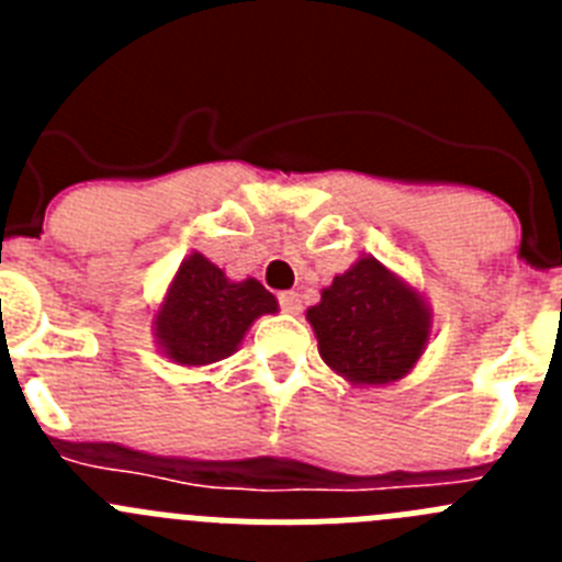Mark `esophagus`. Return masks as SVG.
Returning <instances> with one entry per match:
<instances>
[{
	"label": "esophagus",
	"instance_id": "obj_1",
	"mask_svg": "<svg viewBox=\"0 0 562 562\" xmlns=\"http://www.w3.org/2000/svg\"><path fill=\"white\" fill-rule=\"evenodd\" d=\"M278 304H281L284 312H290V315H297V312H301V295H297V292H281V295H278Z\"/></svg>",
	"mask_w": 562,
	"mask_h": 562
}]
</instances>
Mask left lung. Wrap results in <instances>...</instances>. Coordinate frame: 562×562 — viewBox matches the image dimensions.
<instances>
[{
    "label": "left lung",
    "instance_id": "left-lung-1",
    "mask_svg": "<svg viewBox=\"0 0 562 562\" xmlns=\"http://www.w3.org/2000/svg\"><path fill=\"white\" fill-rule=\"evenodd\" d=\"M306 321L326 366L355 389L405 380L434 340L425 292L369 252L321 290Z\"/></svg>",
    "mask_w": 562,
    "mask_h": 562
}]
</instances>
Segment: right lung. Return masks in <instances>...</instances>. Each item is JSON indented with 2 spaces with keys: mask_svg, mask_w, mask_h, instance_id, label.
Instances as JSON below:
<instances>
[{
  "mask_svg": "<svg viewBox=\"0 0 562 562\" xmlns=\"http://www.w3.org/2000/svg\"><path fill=\"white\" fill-rule=\"evenodd\" d=\"M276 312L278 297L261 281H233L211 258L191 250L154 304L151 335L168 362L202 369L236 355L258 317Z\"/></svg>",
  "mask_w": 562,
  "mask_h": 562,
  "instance_id": "obj_1",
  "label": "right lung"
}]
</instances>
